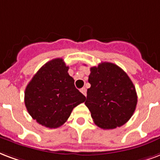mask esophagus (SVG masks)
I'll list each match as a JSON object with an SVG mask.
<instances>
[{"label": "esophagus", "mask_w": 160, "mask_h": 160, "mask_svg": "<svg viewBox=\"0 0 160 160\" xmlns=\"http://www.w3.org/2000/svg\"><path fill=\"white\" fill-rule=\"evenodd\" d=\"M80 92L84 95V96H86V89L84 87V88L80 89Z\"/></svg>", "instance_id": "1"}]
</instances>
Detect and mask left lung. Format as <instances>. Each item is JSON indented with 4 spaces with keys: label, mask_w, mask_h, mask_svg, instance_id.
I'll use <instances>...</instances> for the list:
<instances>
[{
    "label": "left lung",
    "mask_w": 160,
    "mask_h": 160,
    "mask_svg": "<svg viewBox=\"0 0 160 160\" xmlns=\"http://www.w3.org/2000/svg\"><path fill=\"white\" fill-rule=\"evenodd\" d=\"M91 87L85 104L96 125L114 129L126 123L136 109L138 96L128 75L117 64L103 62L91 68Z\"/></svg>",
    "instance_id": "obj_1"
}]
</instances>
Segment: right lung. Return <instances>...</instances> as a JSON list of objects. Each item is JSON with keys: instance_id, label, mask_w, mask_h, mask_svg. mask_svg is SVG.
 Returning <instances> with one entry per match:
<instances>
[{"instance_id": "obj_1", "label": "right lung", "mask_w": 160, "mask_h": 160, "mask_svg": "<svg viewBox=\"0 0 160 160\" xmlns=\"http://www.w3.org/2000/svg\"><path fill=\"white\" fill-rule=\"evenodd\" d=\"M62 58L48 61L37 72L25 90L28 112L38 123L57 128L68 120L72 110L85 101L68 73Z\"/></svg>"}]
</instances>
